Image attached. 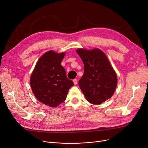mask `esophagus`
Listing matches in <instances>:
<instances>
[{
    "mask_svg": "<svg viewBox=\"0 0 148 148\" xmlns=\"http://www.w3.org/2000/svg\"><path fill=\"white\" fill-rule=\"evenodd\" d=\"M77 82H78V81H77V79H74L73 80V82H74V84L75 85H76L77 84Z\"/></svg>",
    "mask_w": 148,
    "mask_h": 148,
    "instance_id": "34e87169",
    "label": "esophagus"
}]
</instances>
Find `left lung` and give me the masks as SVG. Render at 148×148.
Wrapping results in <instances>:
<instances>
[{
	"label": "left lung",
	"instance_id": "obj_1",
	"mask_svg": "<svg viewBox=\"0 0 148 148\" xmlns=\"http://www.w3.org/2000/svg\"><path fill=\"white\" fill-rule=\"evenodd\" d=\"M84 64V74L79 82L86 100L101 104L114 94L118 77L106 54L99 49H77Z\"/></svg>",
	"mask_w": 148,
	"mask_h": 148
}]
</instances>
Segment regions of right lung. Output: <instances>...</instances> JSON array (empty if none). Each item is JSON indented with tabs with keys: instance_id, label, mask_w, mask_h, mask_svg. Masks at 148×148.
<instances>
[{
	"instance_id": "add662e5",
	"label": "right lung",
	"mask_w": 148,
	"mask_h": 148,
	"mask_svg": "<svg viewBox=\"0 0 148 148\" xmlns=\"http://www.w3.org/2000/svg\"><path fill=\"white\" fill-rule=\"evenodd\" d=\"M65 55V52H45L37 61L30 77L31 89L36 99L51 107L65 101L69 88L74 85L60 64Z\"/></svg>"
}]
</instances>
